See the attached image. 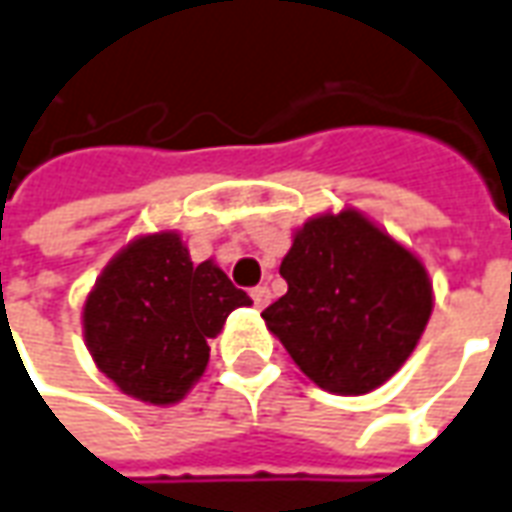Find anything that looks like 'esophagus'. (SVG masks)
I'll return each instance as SVG.
<instances>
[{"mask_svg":"<svg viewBox=\"0 0 512 512\" xmlns=\"http://www.w3.org/2000/svg\"><path fill=\"white\" fill-rule=\"evenodd\" d=\"M252 302H255L257 310H263V307L271 302V291H268L266 285H257V288H252Z\"/></svg>","mask_w":512,"mask_h":512,"instance_id":"esophagus-1","label":"esophagus"}]
</instances>
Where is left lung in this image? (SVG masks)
<instances>
[{"label":"left lung","instance_id":"1","mask_svg":"<svg viewBox=\"0 0 512 512\" xmlns=\"http://www.w3.org/2000/svg\"><path fill=\"white\" fill-rule=\"evenodd\" d=\"M280 274L288 293L263 310L266 327L330 393L380 388L430 321L424 263L357 210L324 213L296 230Z\"/></svg>","mask_w":512,"mask_h":512}]
</instances>
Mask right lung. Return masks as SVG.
<instances>
[{"mask_svg":"<svg viewBox=\"0 0 512 512\" xmlns=\"http://www.w3.org/2000/svg\"><path fill=\"white\" fill-rule=\"evenodd\" d=\"M249 305L213 260L191 263L177 232H155L107 263L82 307V330L107 380L141 402L171 405L205 374L207 341Z\"/></svg>","mask_w":512,"mask_h":512,"instance_id":"right-lung-1","label":"right lung"}]
</instances>
